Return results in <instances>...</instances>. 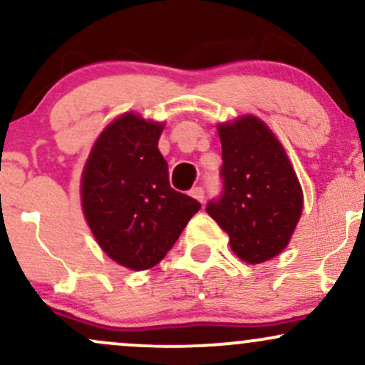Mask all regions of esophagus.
<instances>
[{"label":"esophagus","instance_id":"esophagus-1","mask_svg":"<svg viewBox=\"0 0 365 365\" xmlns=\"http://www.w3.org/2000/svg\"><path fill=\"white\" fill-rule=\"evenodd\" d=\"M192 197H194L195 200H199V202H204V188L202 187H194L190 192H188Z\"/></svg>","mask_w":365,"mask_h":365}]
</instances>
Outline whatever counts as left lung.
I'll return each mask as SVG.
<instances>
[{"mask_svg": "<svg viewBox=\"0 0 365 365\" xmlns=\"http://www.w3.org/2000/svg\"><path fill=\"white\" fill-rule=\"evenodd\" d=\"M225 192L207 215L228 233L233 254L261 264L290 244L304 211V192L287 150L254 115L217 123Z\"/></svg>", "mask_w": 365, "mask_h": 365, "instance_id": "obj_1", "label": "left lung"}]
</instances>
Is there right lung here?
Here are the masks:
<instances>
[{
	"mask_svg": "<svg viewBox=\"0 0 365 365\" xmlns=\"http://www.w3.org/2000/svg\"><path fill=\"white\" fill-rule=\"evenodd\" d=\"M165 121L127 111L92 144L82 170V212L108 257L132 271L159 264L200 209L173 190L158 142Z\"/></svg>",
	"mask_w": 365,
	"mask_h": 365,
	"instance_id": "right-lung-1",
	"label": "right lung"
}]
</instances>
